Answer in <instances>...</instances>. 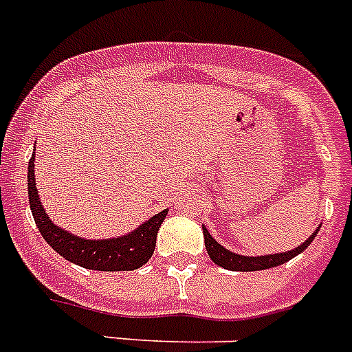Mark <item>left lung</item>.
<instances>
[{
    "mask_svg": "<svg viewBox=\"0 0 352 352\" xmlns=\"http://www.w3.org/2000/svg\"><path fill=\"white\" fill-rule=\"evenodd\" d=\"M318 229H320V227H317V231L313 232L308 240L304 241L302 245H299L297 249L288 250V252L268 254V256H256V258H250V256H240V254H234V252H231V250L223 249V247H221V245L218 243V241L214 240L211 234H209L208 229L202 226L204 243H206V249H208L209 258L217 263L218 267H223V268H227V270H236V272L267 270V268L279 267V265H283V263L290 261L292 258L299 256L300 252H304V250L308 249L309 243L313 241V238L317 236Z\"/></svg>",
    "mask_w": 352,
    "mask_h": 352,
    "instance_id": "obj_1",
    "label": "left lung"
}]
</instances>
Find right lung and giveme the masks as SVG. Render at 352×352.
Segmentation results:
<instances>
[{"label": "right lung", "mask_w": 352, "mask_h": 352, "mask_svg": "<svg viewBox=\"0 0 352 352\" xmlns=\"http://www.w3.org/2000/svg\"><path fill=\"white\" fill-rule=\"evenodd\" d=\"M34 166L35 152L32 153V159L28 162V199H30L32 214H34L37 229L41 231L46 243L55 252L60 254L62 258L75 263L78 267L103 272L135 270L152 258L157 231L162 220L166 218L168 209L157 212L148 221H143L135 231L120 236V238H111V240L78 238V236L71 234L69 231H64L55 226L48 214L44 212L39 193L35 188Z\"/></svg>", "instance_id": "add662e5"}]
</instances>
